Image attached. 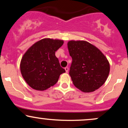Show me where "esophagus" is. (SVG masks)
Segmentation results:
<instances>
[{
  "label": "esophagus",
  "mask_w": 128,
  "mask_h": 128,
  "mask_svg": "<svg viewBox=\"0 0 128 128\" xmlns=\"http://www.w3.org/2000/svg\"><path fill=\"white\" fill-rule=\"evenodd\" d=\"M65 70H66V73H67L68 72V68L67 67H65Z\"/></svg>",
  "instance_id": "esophagus-1"
}]
</instances>
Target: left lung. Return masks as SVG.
<instances>
[{
  "label": "left lung",
  "instance_id": "left-lung-1",
  "mask_svg": "<svg viewBox=\"0 0 128 128\" xmlns=\"http://www.w3.org/2000/svg\"><path fill=\"white\" fill-rule=\"evenodd\" d=\"M67 47L72 58L69 74L74 86L85 92L99 88L110 73V63L105 56L86 41H69Z\"/></svg>",
  "mask_w": 128,
  "mask_h": 128
}]
</instances>
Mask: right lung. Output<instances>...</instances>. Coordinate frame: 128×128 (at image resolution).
I'll return each instance as SVG.
<instances>
[{
    "label": "right lung",
    "mask_w": 128,
    "mask_h": 128,
    "mask_svg": "<svg viewBox=\"0 0 128 128\" xmlns=\"http://www.w3.org/2000/svg\"><path fill=\"white\" fill-rule=\"evenodd\" d=\"M61 40L43 38L28 49L20 62V72L30 87L44 91L58 82L60 74L66 72L60 66L55 52L62 46Z\"/></svg>",
    "instance_id": "obj_1"
}]
</instances>
